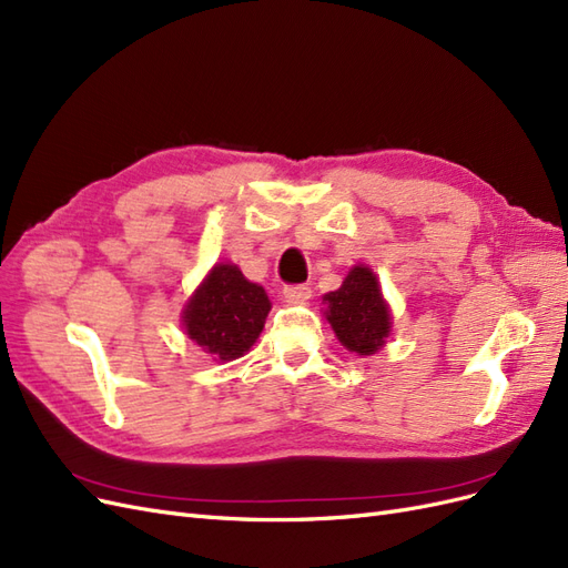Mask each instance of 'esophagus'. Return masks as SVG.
<instances>
[{
    "label": "esophagus",
    "instance_id": "1",
    "mask_svg": "<svg viewBox=\"0 0 568 568\" xmlns=\"http://www.w3.org/2000/svg\"><path fill=\"white\" fill-rule=\"evenodd\" d=\"M283 297L290 304H302L312 297V287L310 285H285L283 287Z\"/></svg>",
    "mask_w": 568,
    "mask_h": 568
}]
</instances>
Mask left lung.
Returning <instances> with one entry per match:
<instances>
[{
	"mask_svg": "<svg viewBox=\"0 0 568 568\" xmlns=\"http://www.w3.org/2000/svg\"><path fill=\"white\" fill-rule=\"evenodd\" d=\"M326 318L339 345L349 352L376 354L393 328L390 306L383 300L376 273L368 266H354L347 278L333 293L323 295Z\"/></svg>",
	"mask_w": 568,
	"mask_h": 568,
	"instance_id": "8db88e82",
	"label": "left lung"
}]
</instances>
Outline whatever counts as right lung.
I'll return each mask as SVG.
<instances>
[{
	"instance_id": "add662e5",
	"label": "right lung",
	"mask_w": 568,
	"mask_h": 568,
	"mask_svg": "<svg viewBox=\"0 0 568 568\" xmlns=\"http://www.w3.org/2000/svg\"><path fill=\"white\" fill-rule=\"evenodd\" d=\"M271 300L235 264H216L183 310V328L216 362H233L250 352L264 331Z\"/></svg>"
}]
</instances>
